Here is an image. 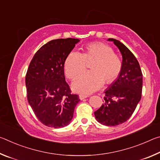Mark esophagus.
Listing matches in <instances>:
<instances>
[{
	"instance_id": "1",
	"label": "esophagus",
	"mask_w": 160,
	"mask_h": 160,
	"mask_svg": "<svg viewBox=\"0 0 160 160\" xmlns=\"http://www.w3.org/2000/svg\"><path fill=\"white\" fill-rule=\"evenodd\" d=\"M89 97V95H88V94H80V95H79V98H80V100H82L84 99L87 98V97Z\"/></svg>"
}]
</instances>
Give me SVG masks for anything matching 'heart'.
<instances>
[{
  "label": "heart",
  "instance_id": "1",
  "mask_svg": "<svg viewBox=\"0 0 160 160\" xmlns=\"http://www.w3.org/2000/svg\"><path fill=\"white\" fill-rule=\"evenodd\" d=\"M92 59V70L78 75L72 83L75 92H93L104 85V81L107 84L112 82L120 74L122 63L113 48L104 43L93 42L85 46L83 53L73 50L68 54L64 62L67 78L73 79L85 70L86 61Z\"/></svg>",
  "mask_w": 160,
  "mask_h": 160
}]
</instances>
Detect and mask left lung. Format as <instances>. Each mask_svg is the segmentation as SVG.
<instances>
[{
  "label": "left lung",
  "mask_w": 160,
  "mask_h": 160,
  "mask_svg": "<svg viewBox=\"0 0 160 160\" xmlns=\"http://www.w3.org/2000/svg\"><path fill=\"white\" fill-rule=\"evenodd\" d=\"M122 55V68L114 82L105 91L104 101L94 112L97 121L102 125L115 126L132 116L142 96V74L138 61L120 41L109 38Z\"/></svg>",
  "instance_id": "obj_1"
}]
</instances>
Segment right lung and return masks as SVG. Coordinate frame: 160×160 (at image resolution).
<instances>
[{"label": "right lung", "instance_id": "1", "mask_svg": "<svg viewBox=\"0 0 160 160\" xmlns=\"http://www.w3.org/2000/svg\"><path fill=\"white\" fill-rule=\"evenodd\" d=\"M80 42L78 39H54L34 54L25 76L28 100L39 121L54 128L68 125L80 102L71 94L64 75L66 56Z\"/></svg>", "mask_w": 160, "mask_h": 160}]
</instances>
